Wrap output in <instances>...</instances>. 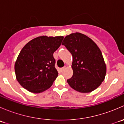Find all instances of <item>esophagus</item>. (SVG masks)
<instances>
[{
	"label": "esophagus",
	"mask_w": 124,
	"mask_h": 124,
	"mask_svg": "<svg viewBox=\"0 0 124 124\" xmlns=\"http://www.w3.org/2000/svg\"><path fill=\"white\" fill-rule=\"evenodd\" d=\"M66 68V67H63V68H61V71H63V70L65 69V68Z\"/></svg>",
	"instance_id": "obj_1"
}]
</instances>
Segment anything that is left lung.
Wrapping results in <instances>:
<instances>
[{
  "mask_svg": "<svg viewBox=\"0 0 124 124\" xmlns=\"http://www.w3.org/2000/svg\"><path fill=\"white\" fill-rule=\"evenodd\" d=\"M62 44L72 56L73 75L67 80L69 85L82 93L91 92L99 87L105 78L106 65L98 46L78 32L66 36Z\"/></svg>",
  "mask_w": 124,
  "mask_h": 124,
  "instance_id": "obj_1",
  "label": "left lung"
}]
</instances>
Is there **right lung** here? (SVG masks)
I'll return each instance as SVG.
<instances>
[{"mask_svg":"<svg viewBox=\"0 0 124 124\" xmlns=\"http://www.w3.org/2000/svg\"><path fill=\"white\" fill-rule=\"evenodd\" d=\"M63 37L41 36L27 42L15 63L16 78L29 92L38 93L52 86L58 76L53 53Z\"/></svg>","mask_w":124,"mask_h":124,"instance_id":"obj_1","label":"right lung"}]
</instances>
